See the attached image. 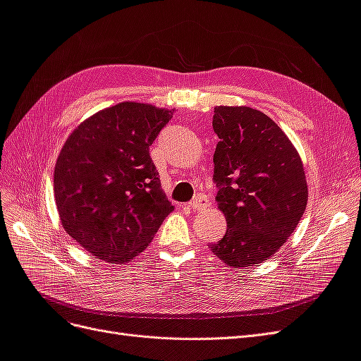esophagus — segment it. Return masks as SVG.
<instances>
[{
	"mask_svg": "<svg viewBox=\"0 0 361 361\" xmlns=\"http://www.w3.org/2000/svg\"><path fill=\"white\" fill-rule=\"evenodd\" d=\"M207 206H209V200H207L203 194L197 195V197H195V199L188 204V207H190V209H192V211H202V209H206Z\"/></svg>",
	"mask_w": 361,
	"mask_h": 361,
	"instance_id": "esophagus-1",
	"label": "esophagus"
}]
</instances>
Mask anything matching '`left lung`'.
Masks as SVG:
<instances>
[{
    "label": "left lung",
    "instance_id": "left-lung-1",
    "mask_svg": "<svg viewBox=\"0 0 361 361\" xmlns=\"http://www.w3.org/2000/svg\"><path fill=\"white\" fill-rule=\"evenodd\" d=\"M214 154L216 204L226 235L209 245L227 267H255L274 256L307 206L301 157L281 128L255 108L218 105Z\"/></svg>",
    "mask_w": 361,
    "mask_h": 361
}]
</instances>
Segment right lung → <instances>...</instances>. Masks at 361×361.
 <instances>
[{
  "mask_svg": "<svg viewBox=\"0 0 361 361\" xmlns=\"http://www.w3.org/2000/svg\"><path fill=\"white\" fill-rule=\"evenodd\" d=\"M174 110L120 102L76 126L54 169L61 226L106 264L133 262L174 206L161 188L149 147Z\"/></svg>",
  "mask_w": 361,
  "mask_h": 361,
  "instance_id": "1",
  "label": "right lung"
}]
</instances>
